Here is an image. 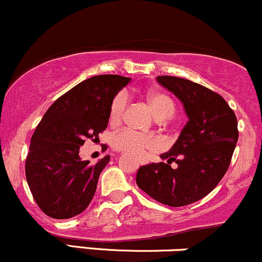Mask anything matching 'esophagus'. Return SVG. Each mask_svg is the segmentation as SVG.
<instances>
[{
  "mask_svg": "<svg viewBox=\"0 0 262 262\" xmlns=\"http://www.w3.org/2000/svg\"><path fill=\"white\" fill-rule=\"evenodd\" d=\"M138 164H139V165H146V164H148V161H146L145 159L139 158V159H138Z\"/></svg>",
  "mask_w": 262,
  "mask_h": 262,
  "instance_id": "esophagus-1",
  "label": "esophagus"
}]
</instances>
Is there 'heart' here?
Masks as SVG:
<instances>
[{
	"instance_id": "b5f03b06",
	"label": "heart",
	"mask_w": 262,
	"mask_h": 262,
	"mask_svg": "<svg viewBox=\"0 0 262 262\" xmlns=\"http://www.w3.org/2000/svg\"><path fill=\"white\" fill-rule=\"evenodd\" d=\"M146 100L152 114L158 121L172 117L175 113V104L167 95L159 91H150L146 95ZM128 97L127 93L121 92L113 98L110 107V123L112 125L118 124L124 117L127 108ZM112 146L118 151L127 152L132 155H141L146 150L154 151L159 149V141L151 135H144L132 129H123L113 135Z\"/></svg>"
}]
</instances>
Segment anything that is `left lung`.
Instances as JSON below:
<instances>
[{
	"label": "left lung",
	"mask_w": 262,
	"mask_h": 262,
	"mask_svg": "<svg viewBox=\"0 0 262 262\" xmlns=\"http://www.w3.org/2000/svg\"><path fill=\"white\" fill-rule=\"evenodd\" d=\"M156 81L179 98L188 121L176 143L160 155L167 162L141 166L137 185L155 201L182 207L206 197L223 179L237 141L235 113L218 93L175 76ZM175 161L176 169L169 164Z\"/></svg>",
	"instance_id": "obj_1"
}]
</instances>
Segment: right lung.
I'll return each instance as SVG.
<instances>
[{
  "instance_id": "1",
  "label": "right lung",
  "mask_w": 262,
  "mask_h": 262,
  "mask_svg": "<svg viewBox=\"0 0 262 262\" xmlns=\"http://www.w3.org/2000/svg\"><path fill=\"white\" fill-rule=\"evenodd\" d=\"M130 80L118 75L90 77L45 112L31 139L26 177L34 201L47 215L68 219L91 203L111 156L91 165L80 158V146L86 138L97 139L107 128L111 103Z\"/></svg>"
}]
</instances>
